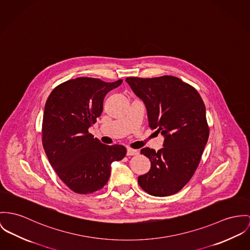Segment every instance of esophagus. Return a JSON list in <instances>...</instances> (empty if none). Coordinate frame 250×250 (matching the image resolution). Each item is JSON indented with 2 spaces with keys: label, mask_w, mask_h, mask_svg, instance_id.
<instances>
[{
  "label": "esophagus",
  "mask_w": 250,
  "mask_h": 250,
  "mask_svg": "<svg viewBox=\"0 0 250 250\" xmlns=\"http://www.w3.org/2000/svg\"><path fill=\"white\" fill-rule=\"evenodd\" d=\"M138 154H139L138 150L132 149V148H127V151H126L127 156H134V155H138Z\"/></svg>",
  "instance_id": "34e87169"
}]
</instances>
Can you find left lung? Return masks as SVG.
I'll use <instances>...</instances> for the list:
<instances>
[{"instance_id": "left-lung-1", "label": "left lung", "mask_w": 250, "mask_h": 250, "mask_svg": "<svg viewBox=\"0 0 250 250\" xmlns=\"http://www.w3.org/2000/svg\"><path fill=\"white\" fill-rule=\"evenodd\" d=\"M125 82L145 104L148 125L164 136V147L141 153L151 167L138 177L146 192L165 197L180 191L196 171L208 143L206 106L198 91L179 78L128 77Z\"/></svg>"}]
</instances>
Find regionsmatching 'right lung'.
Listing matches in <instances>:
<instances>
[{
  "label": "right lung",
  "instance_id": "obj_1",
  "mask_svg": "<svg viewBox=\"0 0 250 250\" xmlns=\"http://www.w3.org/2000/svg\"><path fill=\"white\" fill-rule=\"evenodd\" d=\"M122 83L77 78L59 84L46 100L43 149L59 178L74 192L101 189L109 179L111 164L126 154L125 146L104 145L88 132L103 112L104 97Z\"/></svg>",
  "mask_w": 250,
  "mask_h": 250
}]
</instances>
